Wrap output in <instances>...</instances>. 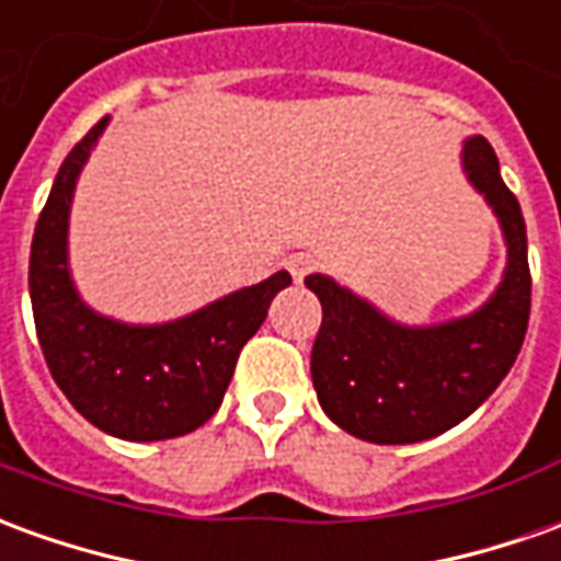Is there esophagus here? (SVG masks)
I'll use <instances>...</instances> for the list:
<instances>
[{"label":"esophagus","instance_id":"esophagus-1","mask_svg":"<svg viewBox=\"0 0 561 561\" xmlns=\"http://www.w3.org/2000/svg\"><path fill=\"white\" fill-rule=\"evenodd\" d=\"M288 270H291V276L297 282L304 279V276H307V273H312V270H316V257H312V254H291V257H288Z\"/></svg>","mask_w":561,"mask_h":561}]
</instances>
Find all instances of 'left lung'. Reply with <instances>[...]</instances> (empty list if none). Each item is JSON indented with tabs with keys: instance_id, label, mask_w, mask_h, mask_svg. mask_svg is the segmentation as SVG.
I'll list each match as a JSON object with an SVG mask.
<instances>
[{
	"instance_id": "1",
	"label": "left lung",
	"mask_w": 561,
	"mask_h": 561,
	"mask_svg": "<svg viewBox=\"0 0 561 561\" xmlns=\"http://www.w3.org/2000/svg\"><path fill=\"white\" fill-rule=\"evenodd\" d=\"M461 172L492 209L507 249L501 282L480 307L403 324L334 276L304 279L321 304L309 362L321 410L367 444H419L458 425L499 389L526 340L531 276L523 209L483 136L461 142Z\"/></svg>"
}]
</instances>
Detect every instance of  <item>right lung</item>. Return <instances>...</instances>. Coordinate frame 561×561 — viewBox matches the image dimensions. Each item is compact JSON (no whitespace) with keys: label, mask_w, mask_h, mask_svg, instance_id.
<instances>
[{"label":"right lung","mask_w":561,"mask_h":561,"mask_svg":"<svg viewBox=\"0 0 561 561\" xmlns=\"http://www.w3.org/2000/svg\"><path fill=\"white\" fill-rule=\"evenodd\" d=\"M108 127L103 117L66 154L38 215L30 252L35 334L50 376L81 416L121 440H170L197 431L225 401L240 348L267 319L288 270L154 324L90 307L69 267V215L78 179Z\"/></svg>","instance_id":"add662e5"}]
</instances>
